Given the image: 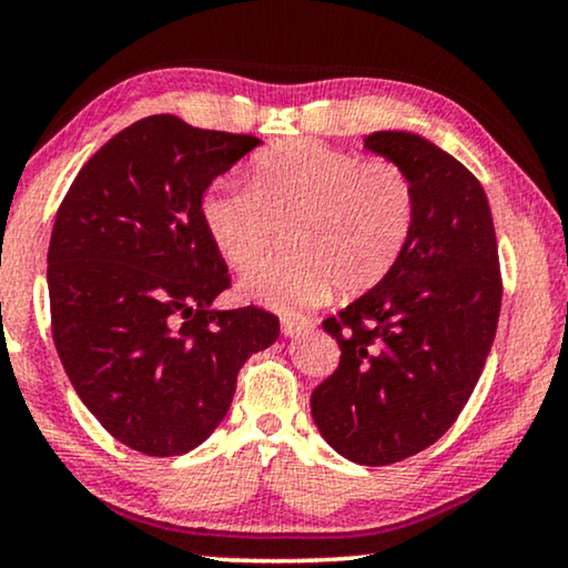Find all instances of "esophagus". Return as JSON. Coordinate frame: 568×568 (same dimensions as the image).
Here are the masks:
<instances>
[{"instance_id": "esophagus-1", "label": "esophagus", "mask_w": 568, "mask_h": 568, "mask_svg": "<svg viewBox=\"0 0 568 568\" xmlns=\"http://www.w3.org/2000/svg\"><path fill=\"white\" fill-rule=\"evenodd\" d=\"M280 325H283L285 335L293 337V335H304L308 327H314V320L298 312H285L283 320H280Z\"/></svg>"}]
</instances>
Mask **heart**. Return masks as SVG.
Here are the masks:
<instances>
[{
    "label": "heart",
    "instance_id": "b5f03b06",
    "mask_svg": "<svg viewBox=\"0 0 568 568\" xmlns=\"http://www.w3.org/2000/svg\"><path fill=\"white\" fill-rule=\"evenodd\" d=\"M416 189L390 160H369L312 139L270 146L251 164L248 185H214L201 220L231 267L248 270L288 222L291 248L243 277L264 304L304 306L337 288H372L390 272L412 235Z\"/></svg>",
    "mask_w": 568,
    "mask_h": 568
}]
</instances>
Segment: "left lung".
Segmentation results:
<instances>
[{"instance_id":"1","label":"left lung","mask_w":568,"mask_h":568,"mask_svg":"<svg viewBox=\"0 0 568 568\" xmlns=\"http://www.w3.org/2000/svg\"><path fill=\"white\" fill-rule=\"evenodd\" d=\"M364 146L412 175L416 217L390 272L322 322L341 362L314 387L312 416L348 462L387 466L458 419L490 354L504 280L485 189L462 162L404 131Z\"/></svg>"}]
</instances>
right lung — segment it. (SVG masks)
I'll return each instance as SVG.
<instances>
[{
    "label": "right lung",
    "instance_id": "add662e5",
    "mask_svg": "<svg viewBox=\"0 0 568 568\" xmlns=\"http://www.w3.org/2000/svg\"><path fill=\"white\" fill-rule=\"evenodd\" d=\"M256 143L152 114L106 141L57 210L47 254L57 354L99 425L139 454L204 443L246 358L280 335L260 306L212 308L231 275L201 220L204 191Z\"/></svg>",
    "mask_w": 568,
    "mask_h": 568
}]
</instances>
